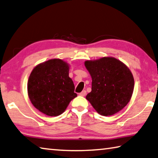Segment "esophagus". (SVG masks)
I'll return each instance as SVG.
<instances>
[{"label": "esophagus", "mask_w": 158, "mask_h": 158, "mask_svg": "<svg viewBox=\"0 0 158 158\" xmlns=\"http://www.w3.org/2000/svg\"><path fill=\"white\" fill-rule=\"evenodd\" d=\"M87 94V91H86L85 90H83L81 93H80V96H85V95Z\"/></svg>", "instance_id": "obj_1"}]
</instances>
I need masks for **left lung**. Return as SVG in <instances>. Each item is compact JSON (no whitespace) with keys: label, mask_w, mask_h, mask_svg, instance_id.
<instances>
[{"label":"left lung","mask_w":158,"mask_h":158,"mask_svg":"<svg viewBox=\"0 0 158 158\" xmlns=\"http://www.w3.org/2000/svg\"><path fill=\"white\" fill-rule=\"evenodd\" d=\"M91 76V91L86 98L98 114L108 116L118 113L131 98L134 79L125 64L114 58L105 57L85 62Z\"/></svg>","instance_id":"8db88e82"}]
</instances>
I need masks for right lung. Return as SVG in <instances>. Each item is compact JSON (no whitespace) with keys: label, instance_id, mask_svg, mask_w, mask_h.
Instances as JSON below:
<instances>
[{"label":"right lung","instance_id":"1","mask_svg":"<svg viewBox=\"0 0 158 158\" xmlns=\"http://www.w3.org/2000/svg\"><path fill=\"white\" fill-rule=\"evenodd\" d=\"M69 77V66L60 59H52L35 67L27 82L32 105L49 116L63 113L77 94Z\"/></svg>","mask_w":158,"mask_h":158}]
</instances>
